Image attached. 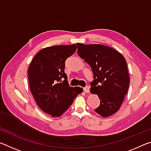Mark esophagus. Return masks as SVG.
I'll return each mask as SVG.
<instances>
[{
	"label": "esophagus",
	"instance_id": "esophagus-1",
	"mask_svg": "<svg viewBox=\"0 0 151 151\" xmlns=\"http://www.w3.org/2000/svg\"><path fill=\"white\" fill-rule=\"evenodd\" d=\"M89 90H90V88H89V86H85V87L83 88V91H85V93H88Z\"/></svg>",
	"mask_w": 151,
	"mask_h": 151
}]
</instances>
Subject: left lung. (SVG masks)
Here are the masks:
<instances>
[{"instance_id": "obj_1", "label": "left lung", "mask_w": 151, "mask_h": 151, "mask_svg": "<svg viewBox=\"0 0 151 151\" xmlns=\"http://www.w3.org/2000/svg\"><path fill=\"white\" fill-rule=\"evenodd\" d=\"M76 45L78 56L91 66L94 75L91 92L97 94L101 100L94 111L103 117L111 116L120 109L129 89L126 60L121 53L107 46Z\"/></svg>"}]
</instances>
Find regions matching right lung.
Segmentation results:
<instances>
[{"label": "right lung", "mask_w": 151, "mask_h": 151, "mask_svg": "<svg viewBox=\"0 0 151 151\" xmlns=\"http://www.w3.org/2000/svg\"><path fill=\"white\" fill-rule=\"evenodd\" d=\"M77 48L76 45L43 48L33 58L28 70L30 91L39 106L52 116H60L69 106L81 87H70L65 72V61Z\"/></svg>", "instance_id": "right-lung-1"}]
</instances>
